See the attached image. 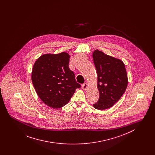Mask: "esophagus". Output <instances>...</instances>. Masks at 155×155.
<instances>
[{"label": "esophagus", "mask_w": 155, "mask_h": 155, "mask_svg": "<svg viewBox=\"0 0 155 155\" xmlns=\"http://www.w3.org/2000/svg\"><path fill=\"white\" fill-rule=\"evenodd\" d=\"M88 87V83H85V84H84L82 85V88L83 90H86V89H87Z\"/></svg>", "instance_id": "34e87169"}]
</instances>
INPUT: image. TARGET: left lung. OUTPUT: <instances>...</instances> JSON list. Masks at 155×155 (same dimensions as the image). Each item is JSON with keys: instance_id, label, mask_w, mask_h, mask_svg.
I'll return each instance as SVG.
<instances>
[{"instance_id": "obj_1", "label": "left lung", "mask_w": 155, "mask_h": 155, "mask_svg": "<svg viewBox=\"0 0 155 155\" xmlns=\"http://www.w3.org/2000/svg\"><path fill=\"white\" fill-rule=\"evenodd\" d=\"M92 58L97 75L99 98L93 106L103 110L112 107L124 94L128 77L124 63L120 59L106 54L97 49Z\"/></svg>"}]
</instances>
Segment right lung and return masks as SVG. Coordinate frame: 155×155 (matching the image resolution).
I'll return each mask as SVG.
<instances>
[{"instance_id":"obj_1","label":"right lung","mask_w":155,"mask_h":155,"mask_svg":"<svg viewBox=\"0 0 155 155\" xmlns=\"http://www.w3.org/2000/svg\"><path fill=\"white\" fill-rule=\"evenodd\" d=\"M70 58L66 52L45 54L37 59L32 68L31 79L37 95L53 109L65 106L75 89L81 87L69 68Z\"/></svg>"}]
</instances>
